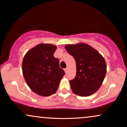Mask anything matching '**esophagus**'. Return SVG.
<instances>
[{"instance_id":"obj_1","label":"esophagus","mask_w":127,"mask_h":127,"mask_svg":"<svg viewBox=\"0 0 127 127\" xmlns=\"http://www.w3.org/2000/svg\"><path fill=\"white\" fill-rule=\"evenodd\" d=\"M64 71H65V73H67V71H68V68H65V69H64Z\"/></svg>"}]
</instances>
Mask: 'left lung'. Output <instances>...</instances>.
I'll list each match as a JSON object with an SVG mask.
<instances>
[{"label": "left lung", "mask_w": 127, "mask_h": 127, "mask_svg": "<svg viewBox=\"0 0 127 127\" xmlns=\"http://www.w3.org/2000/svg\"><path fill=\"white\" fill-rule=\"evenodd\" d=\"M65 49L73 56L76 63V76L69 81L73 92L82 97L89 96L96 93L107 73L104 58L87 43L68 44L65 45Z\"/></svg>", "instance_id": "8db88e82"}]
</instances>
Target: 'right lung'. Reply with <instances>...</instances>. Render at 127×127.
Wrapping results in <instances>:
<instances>
[{
  "instance_id": "add662e5",
  "label": "right lung",
  "mask_w": 127,
  "mask_h": 127,
  "mask_svg": "<svg viewBox=\"0 0 127 127\" xmlns=\"http://www.w3.org/2000/svg\"><path fill=\"white\" fill-rule=\"evenodd\" d=\"M57 47L40 43L25 54L22 61V73L30 89L41 96H50L58 90L65 72L59 61L54 57Z\"/></svg>"
}]
</instances>
